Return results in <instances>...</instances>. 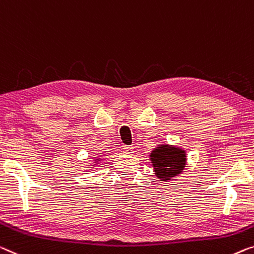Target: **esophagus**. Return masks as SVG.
Returning a JSON list of instances; mask_svg holds the SVG:
<instances>
[{"instance_id": "obj_1", "label": "esophagus", "mask_w": 254, "mask_h": 254, "mask_svg": "<svg viewBox=\"0 0 254 254\" xmlns=\"http://www.w3.org/2000/svg\"><path fill=\"white\" fill-rule=\"evenodd\" d=\"M123 151L127 155H132V153H133V147L130 146V145H124L123 146Z\"/></svg>"}]
</instances>
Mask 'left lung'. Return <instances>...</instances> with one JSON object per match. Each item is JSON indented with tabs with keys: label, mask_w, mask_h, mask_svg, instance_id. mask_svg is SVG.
I'll list each match as a JSON object with an SVG mask.
<instances>
[{
	"label": "left lung",
	"mask_w": 254,
	"mask_h": 254,
	"mask_svg": "<svg viewBox=\"0 0 254 254\" xmlns=\"http://www.w3.org/2000/svg\"><path fill=\"white\" fill-rule=\"evenodd\" d=\"M150 161L154 166L155 176L166 181L183 171L186 164V154L176 147L163 145L151 151Z\"/></svg>",
	"instance_id": "obj_1"
}]
</instances>
